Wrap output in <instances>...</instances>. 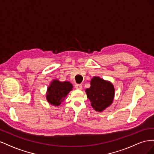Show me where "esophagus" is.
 <instances>
[{
  "mask_svg": "<svg viewBox=\"0 0 154 154\" xmlns=\"http://www.w3.org/2000/svg\"><path fill=\"white\" fill-rule=\"evenodd\" d=\"M75 88H77V89L82 90V85H80V84H76L75 85Z\"/></svg>",
  "mask_w": 154,
  "mask_h": 154,
  "instance_id": "esophagus-1",
  "label": "esophagus"
}]
</instances>
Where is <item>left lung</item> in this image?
<instances>
[{"instance_id":"8db88e82","label":"left lung","mask_w":154,"mask_h":154,"mask_svg":"<svg viewBox=\"0 0 154 154\" xmlns=\"http://www.w3.org/2000/svg\"><path fill=\"white\" fill-rule=\"evenodd\" d=\"M91 106L96 111L103 112L112 103L115 89L112 83L98 76H94L91 81V87L85 90Z\"/></svg>"}]
</instances>
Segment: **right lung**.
Returning <instances> with one entry per match:
<instances>
[{"instance_id":"obj_1","label":"right lung","mask_w":154,"mask_h":154,"mask_svg":"<svg viewBox=\"0 0 154 154\" xmlns=\"http://www.w3.org/2000/svg\"><path fill=\"white\" fill-rule=\"evenodd\" d=\"M73 86L69 82H60L57 79L50 83L46 92V99L48 103L54 106H58L64 101Z\"/></svg>"}]
</instances>
